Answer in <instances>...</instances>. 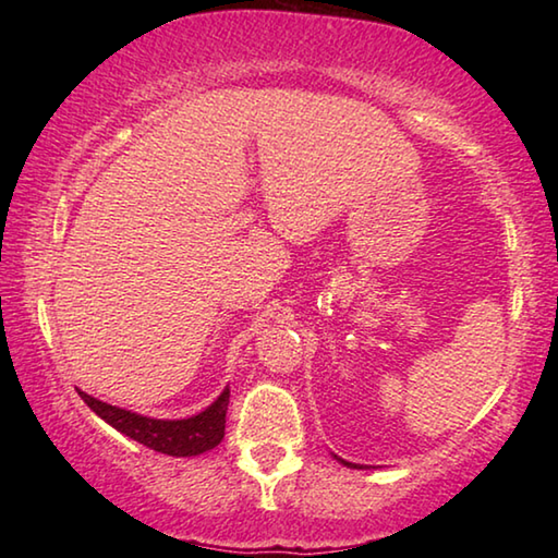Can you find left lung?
Here are the masks:
<instances>
[{
    "label": "left lung",
    "instance_id": "1",
    "mask_svg": "<svg viewBox=\"0 0 558 558\" xmlns=\"http://www.w3.org/2000/svg\"><path fill=\"white\" fill-rule=\"evenodd\" d=\"M332 458H335L337 462H342L344 468H352V470H362V468H364V465H356V462H347V460H342L339 456H335V452H332Z\"/></svg>",
    "mask_w": 558,
    "mask_h": 558
}]
</instances>
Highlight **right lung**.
<instances>
[{"instance_id":"1","label":"right lung","mask_w":558,"mask_h":558,"mask_svg":"<svg viewBox=\"0 0 558 558\" xmlns=\"http://www.w3.org/2000/svg\"><path fill=\"white\" fill-rule=\"evenodd\" d=\"M81 399L88 403V409L100 415L102 421L120 430L122 436L143 442V446L153 448L157 452L174 458H192L202 456V452L211 450L223 440L226 428V411H229V386L219 393L211 405H206L202 413L189 415V418H149V415H140L135 411L120 409V405H110L106 401L96 399L81 391Z\"/></svg>"}]
</instances>
